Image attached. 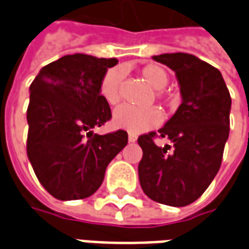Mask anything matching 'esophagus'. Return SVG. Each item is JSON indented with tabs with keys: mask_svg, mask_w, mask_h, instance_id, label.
Segmentation results:
<instances>
[{
	"mask_svg": "<svg viewBox=\"0 0 249 249\" xmlns=\"http://www.w3.org/2000/svg\"><path fill=\"white\" fill-rule=\"evenodd\" d=\"M128 141H129V142H136V141H137V136L129 133V136H128Z\"/></svg>",
	"mask_w": 249,
	"mask_h": 249,
	"instance_id": "1",
	"label": "esophagus"
}]
</instances>
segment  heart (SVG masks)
<instances>
[{"label":"heart","instance_id":"heart-1","mask_svg":"<svg viewBox=\"0 0 249 249\" xmlns=\"http://www.w3.org/2000/svg\"><path fill=\"white\" fill-rule=\"evenodd\" d=\"M140 74L153 89L159 90L157 97H164L161 89L165 88L169 78L162 66L157 64H148L141 69ZM123 77H124V71L121 68H112L104 74L101 80L100 94L110 105H114L120 101V88H121ZM161 112L155 107L139 109L130 105H121L114 110L112 124L117 129L126 130L132 135H137L157 126L161 123Z\"/></svg>","mask_w":249,"mask_h":249}]
</instances>
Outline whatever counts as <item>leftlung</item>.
Segmentation results:
<instances>
[{"mask_svg": "<svg viewBox=\"0 0 249 249\" xmlns=\"http://www.w3.org/2000/svg\"><path fill=\"white\" fill-rule=\"evenodd\" d=\"M152 58L175 71L181 104L159 129V136L168 141L165 145L155 144V132L139 137V180L153 201L185 207L203 195L219 172L232 101L220 71L208 62L188 53Z\"/></svg>", "mask_w": 249, "mask_h": 249, "instance_id": "obj_1", "label": "left lung"}]
</instances>
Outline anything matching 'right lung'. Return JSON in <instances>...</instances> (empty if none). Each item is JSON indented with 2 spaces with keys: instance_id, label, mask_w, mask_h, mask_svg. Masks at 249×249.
<instances>
[{
  "instance_id": "right-lung-1",
  "label": "right lung",
  "mask_w": 249,
  "mask_h": 249,
  "mask_svg": "<svg viewBox=\"0 0 249 249\" xmlns=\"http://www.w3.org/2000/svg\"><path fill=\"white\" fill-rule=\"evenodd\" d=\"M116 64V58L68 54L44 66L30 85L26 152L42 187L58 200L93 195L128 144L125 130L103 136L92 130L112 117L100 84Z\"/></svg>"
}]
</instances>
